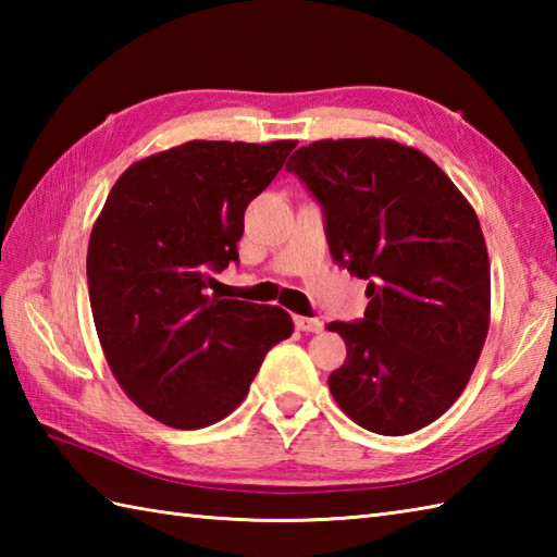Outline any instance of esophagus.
Here are the masks:
<instances>
[{
  "instance_id": "esophagus-1",
  "label": "esophagus",
  "mask_w": 557,
  "mask_h": 557,
  "mask_svg": "<svg viewBox=\"0 0 557 557\" xmlns=\"http://www.w3.org/2000/svg\"><path fill=\"white\" fill-rule=\"evenodd\" d=\"M294 325H297V330H301V333H321L323 330V323L318 321V318H306V315H294Z\"/></svg>"
}]
</instances>
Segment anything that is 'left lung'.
<instances>
[{
  "label": "left lung",
  "instance_id": "1",
  "mask_svg": "<svg viewBox=\"0 0 557 557\" xmlns=\"http://www.w3.org/2000/svg\"><path fill=\"white\" fill-rule=\"evenodd\" d=\"M287 172L323 208L335 263L369 280L363 318L327 323L347 345L330 393L366 431L423 429L455 405L488 335L474 208L431 158L387 138L315 140Z\"/></svg>",
  "mask_w": 557,
  "mask_h": 557
}]
</instances>
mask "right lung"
Listing matches in <instances>:
<instances>
[{"instance_id":"obj_1","label":"right lung","mask_w":557,"mask_h":557,"mask_svg":"<svg viewBox=\"0 0 557 557\" xmlns=\"http://www.w3.org/2000/svg\"><path fill=\"white\" fill-rule=\"evenodd\" d=\"M297 140H188L132 164L88 244V294L124 393L172 429H206L242 405L265 354L294 333L277 306L220 299L212 272L239 263L244 212Z\"/></svg>"}]
</instances>
